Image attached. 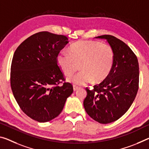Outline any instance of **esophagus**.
<instances>
[{
    "instance_id": "34e87169",
    "label": "esophagus",
    "mask_w": 149,
    "mask_h": 149,
    "mask_svg": "<svg viewBox=\"0 0 149 149\" xmlns=\"http://www.w3.org/2000/svg\"><path fill=\"white\" fill-rule=\"evenodd\" d=\"M73 87H74V91H77V89H79V87L78 86H73Z\"/></svg>"
}]
</instances>
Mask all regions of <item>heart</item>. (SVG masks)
<instances>
[{
	"instance_id": "1",
	"label": "heart",
	"mask_w": 149,
	"mask_h": 149,
	"mask_svg": "<svg viewBox=\"0 0 149 149\" xmlns=\"http://www.w3.org/2000/svg\"><path fill=\"white\" fill-rule=\"evenodd\" d=\"M57 62L65 75L70 76L79 69L81 70L68 79L76 85L92 81L99 84L109 75L114 62V52L107 44L95 41H79L72 45L70 53L62 50L58 54Z\"/></svg>"
}]
</instances>
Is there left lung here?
Instances as JSON below:
<instances>
[{
	"label": "left lung",
	"mask_w": 149,
	"mask_h": 149,
	"mask_svg": "<svg viewBox=\"0 0 149 149\" xmlns=\"http://www.w3.org/2000/svg\"><path fill=\"white\" fill-rule=\"evenodd\" d=\"M95 38L107 41L114 52V62L104 81L93 89L86 87L84 106L92 119L107 124L121 117L133 103L139 89V62L132 49L121 40L111 35Z\"/></svg>",
	"instance_id": "1"
}]
</instances>
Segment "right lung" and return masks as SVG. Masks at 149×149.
<instances>
[{
	"label": "right lung",
	"instance_id": "1",
	"mask_svg": "<svg viewBox=\"0 0 149 149\" xmlns=\"http://www.w3.org/2000/svg\"><path fill=\"white\" fill-rule=\"evenodd\" d=\"M68 38L63 35L40 32L20 44L14 54L10 86L22 111L40 123L51 121L62 111L65 101L74 91L64 82L57 56Z\"/></svg>",
	"mask_w": 149,
	"mask_h": 149
}]
</instances>
